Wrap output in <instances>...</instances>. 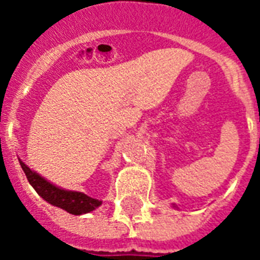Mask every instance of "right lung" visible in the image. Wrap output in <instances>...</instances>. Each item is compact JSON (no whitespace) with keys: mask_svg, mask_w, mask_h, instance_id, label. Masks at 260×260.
<instances>
[{"mask_svg":"<svg viewBox=\"0 0 260 260\" xmlns=\"http://www.w3.org/2000/svg\"><path fill=\"white\" fill-rule=\"evenodd\" d=\"M20 167L23 170V173L27 177V181L35 191L42 196L44 201L51 203L54 206L61 207L71 214H83L94 210L96 207L102 205V201L93 199L90 196L85 195L82 192L75 191H65L61 188H57L53 184H50L48 181L42 178L40 175L33 173L25 163H22L19 160Z\"/></svg>","mask_w":260,"mask_h":260,"instance_id":"right-lung-1","label":"right lung"}]
</instances>
